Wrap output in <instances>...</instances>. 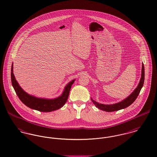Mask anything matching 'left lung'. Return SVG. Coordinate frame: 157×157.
I'll use <instances>...</instances> for the list:
<instances>
[{
  "label": "left lung",
  "mask_w": 157,
  "mask_h": 157,
  "mask_svg": "<svg viewBox=\"0 0 157 157\" xmlns=\"http://www.w3.org/2000/svg\"><path fill=\"white\" fill-rule=\"evenodd\" d=\"M141 78L140 80V82L137 87L136 88V89L131 93L130 95L125 98V100L116 103L114 104H110V105H107V104H100L95 101L92 100L91 98L92 101L93 103L97 107H98L100 110H102L103 111L108 112H114V111H117L125 108H127V107L129 106L131 104H132L134 101L137 99L142 88L144 81V65L142 63V75H141Z\"/></svg>",
  "instance_id": "left-lung-1"
}]
</instances>
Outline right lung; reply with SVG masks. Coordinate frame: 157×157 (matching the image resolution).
<instances>
[{"label":"right lung","mask_w":157,"mask_h":157,"mask_svg":"<svg viewBox=\"0 0 157 157\" xmlns=\"http://www.w3.org/2000/svg\"><path fill=\"white\" fill-rule=\"evenodd\" d=\"M11 76L12 85L19 99L29 108L42 112H52L63 107L68 100L72 85L75 81V80H72L65 86L62 94L60 97L55 99L49 100L36 98L29 95L28 93L24 91L15 80L13 73V65H12L11 67Z\"/></svg>","instance_id":"add662e5"}]
</instances>
